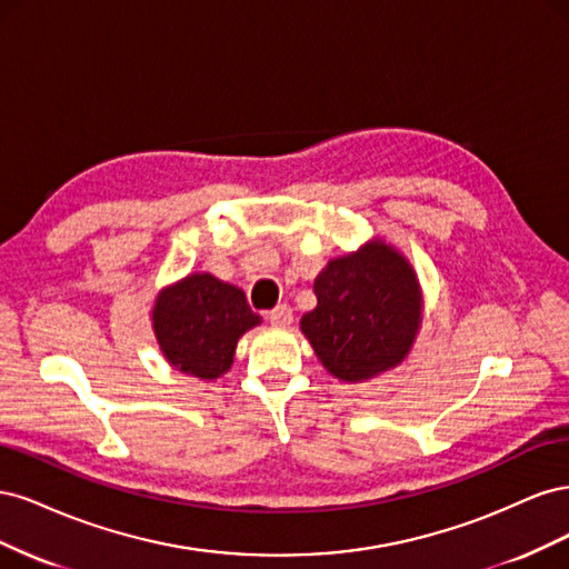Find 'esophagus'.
Returning a JSON list of instances; mask_svg holds the SVG:
<instances>
[{"label": "esophagus", "mask_w": 569, "mask_h": 569, "mask_svg": "<svg viewBox=\"0 0 569 569\" xmlns=\"http://www.w3.org/2000/svg\"><path fill=\"white\" fill-rule=\"evenodd\" d=\"M268 320H270L272 325L287 327V325H291V320H295V313H291V308H289L287 303H280V306H274L272 311L268 313Z\"/></svg>", "instance_id": "1"}]
</instances>
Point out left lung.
<instances>
[{
  "label": "left lung",
  "mask_w": 569,
  "mask_h": 569,
  "mask_svg": "<svg viewBox=\"0 0 569 569\" xmlns=\"http://www.w3.org/2000/svg\"><path fill=\"white\" fill-rule=\"evenodd\" d=\"M318 306L301 318L327 372L358 382L399 366L420 325L416 272L382 242L335 258L316 278Z\"/></svg>",
  "instance_id": "1"
}]
</instances>
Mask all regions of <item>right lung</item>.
Here are the masks:
<instances>
[{
  "label": "right lung",
  "instance_id": "add662e5",
  "mask_svg": "<svg viewBox=\"0 0 569 569\" xmlns=\"http://www.w3.org/2000/svg\"><path fill=\"white\" fill-rule=\"evenodd\" d=\"M261 322L242 289L209 272L189 274L161 291L153 308V332L163 356L178 370L213 380L232 366L237 339Z\"/></svg>",
  "mask_w": 569,
  "mask_h": 569
}]
</instances>
